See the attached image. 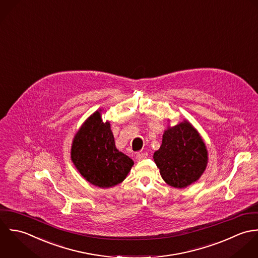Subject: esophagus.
Wrapping results in <instances>:
<instances>
[{"label": "esophagus", "instance_id": "34e87169", "mask_svg": "<svg viewBox=\"0 0 258 258\" xmlns=\"http://www.w3.org/2000/svg\"><path fill=\"white\" fill-rule=\"evenodd\" d=\"M148 157V153H139L137 155V159L138 160H142V159H145Z\"/></svg>", "mask_w": 258, "mask_h": 258}]
</instances>
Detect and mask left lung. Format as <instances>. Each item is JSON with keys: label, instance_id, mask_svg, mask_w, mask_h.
Wrapping results in <instances>:
<instances>
[{"label": "left lung", "instance_id": "obj_1", "mask_svg": "<svg viewBox=\"0 0 258 258\" xmlns=\"http://www.w3.org/2000/svg\"><path fill=\"white\" fill-rule=\"evenodd\" d=\"M162 179L170 186L184 188L199 180L206 170V144L192 124L182 122L164 131L162 143L154 154Z\"/></svg>", "mask_w": 258, "mask_h": 258}]
</instances>
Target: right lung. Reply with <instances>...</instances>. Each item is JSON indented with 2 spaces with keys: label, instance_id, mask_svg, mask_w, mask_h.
Returning <instances> with one entry per match:
<instances>
[{
  "label": "right lung",
  "instance_id": "right-lung-1",
  "mask_svg": "<svg viewBox=\"0 0 258 258\" xmlns=\"http://www.w3.org/2000/svg\"><path fill=\"white\" fill-rule=\"evenodd\" d=\"M71 158L86 180L102 188L123 181L134 165L132 158L115 148L110 123L103 122L101 109L88 117L76 134Z\"/></svg>",
  "mask_w": 258,
  "mask_h": 258
}]
</instances>
